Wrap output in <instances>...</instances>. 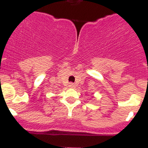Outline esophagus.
I'll return each instance as SVG.
<instances>
[{
  "instance_id": "obj_1",
  "label": "esophagus",
  "mask_w": 148,
  "mask_h": 148,
  "mask_svg": "<svg viewBox=\"0 0 148 148\" xmlns=\"http://www.w3.org/2000/svg\"><path fill=\"white\" fill-rule=\"evenodd\" d=\"M69 87H71V88H73V87H75V84L73 83H70V84H69Z\"/></svg>"
}]
</instances>
